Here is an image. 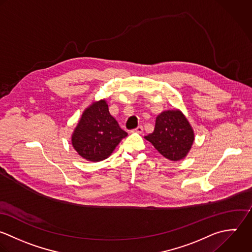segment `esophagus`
I'll return each instance as SVG.
<instances>
[{"instance_id": "obj_1", "label": "esophagus", "mask_w": 252, "mask_h": 252, "mask_svg": "<svg viewBox=\"0 0 252 252\" xmlns=\"http://www.w3.org/2000/svg\"><path fill=\"white\" fill-rule=\"evenodd\" d=\"M142 131H143V127H142L141 126H137L136 128H134V129L131 130V132H137V133H141Z\"/></svg>"}]
</instances>
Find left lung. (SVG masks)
Wrapping results in <instances>:
<instances>
[{"instance_id": "obj_1", "label": "left lung", "mask_w": 252, "mask_h": 252, "mask_svg": "<svg viewBox=\"0 0 252 252\" xmlns=\"http://www.w3.org/2000/svg\"><path fill=\"white\" fill-rule=\"evenodd\" d=\"M144 138L165 158L180 161L190 151L194 131L181 110H167L157 116L153 132Z\"/></svg>"}]
</instances>
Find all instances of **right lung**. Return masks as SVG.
<instances>
[{"instance_id": "1", "label": "right lung", "mask_w": 252, "mask_h": 252, "mask_svg": "<svg viewBox=\"0 0 252 252\" xmlns=\"http://www.w3.org/2000/svg\"><path fill=\"white\" fill-rule=\"evenodd\" d=\"M126 135L111 116L107 101L101 99L83 111L71 134V144L86 161L100 162L107 159Z\"/></svg>"}]
</instances>
